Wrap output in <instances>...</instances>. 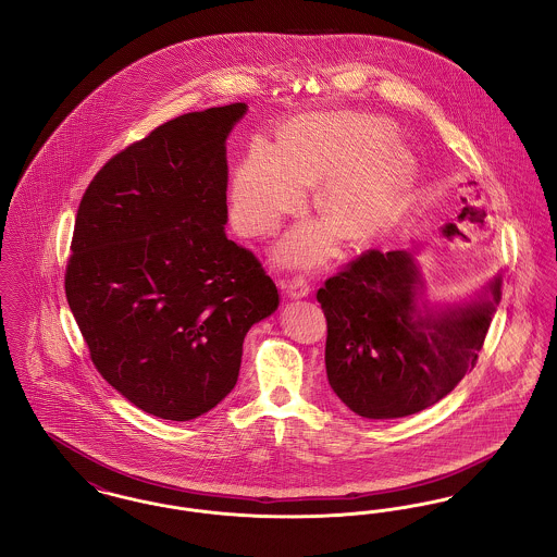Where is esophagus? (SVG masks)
I'll list each match as a JSON object with an SVG mask.
<instances>
[{"label": "esophagus", "mask_w": 557, "mask_h": 557, "mask_svg": "<svg viewBox=\"0 0 557 557\" xmlns=\"http://www.w3.org/2000/svg\"><path fill=\"white\" fill-rule=\"evenodd\" d=\"M282 288L286 290L290 298H305V296L311 294V284H309V280L305 275L292 277V280L282 284Z\"/></svg>", "instance_id": "1"}]
</instances>
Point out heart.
Instances as JSON below:
<instances>
[{"label":"heart","mask_w":557,"mask_h":557,"mask_svg":"<svg viewBox=\"0 0 557 557\" xmlns=\"http://www.w3.org/2000/svg\"><path fill=\"white\" fill-rule=\"evenodd\" d=\"M384 125L359 114L294 119L280 144L255 139L232 180V221L246 236H267L298 211L307 186L321 183L318 211L352 244L382 236L397 219L405 173L382 146ZM332 248V232L305 225L282 242L292 263H315Z\"/></svg>","instance_id":"obj_1"}]
</instances>
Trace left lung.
<instances>
[{"mask_svg":"<svg viewBox=\"0 0 557 557\" xmlns=\"http://www.w3.org/2000/svg\"><path fill=\"white\" fill-rule=\"evenodd\" d=\"M325 371L350 411L395 420L447 397L474 370L502 300L497 275L472 302L436 307L407 250H368L325 280Z\"/></svg>","mask_w":557,"mask_h":557,"instance_id":"8db88e82","label":"left lung"}]
</instances>
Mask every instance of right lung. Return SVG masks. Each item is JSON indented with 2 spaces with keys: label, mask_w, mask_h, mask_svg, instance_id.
<instances>
[{
  "label": "right lung",
  "mask_w": 557,
  "mask_h": 557,
  "mask_svg": "<svg viewBox=\"0 0 557 557\" xmlns=\"http://www.w3.org/2000/svg\"><path fill=\"white\" fill-rule=\"evenodd\" d=\"M246 104L157 127L81 198L66 300L96 370L141 411L187 422L232 393L246 332L280 294L225 236V139Z\"/></svg>",
  "instance_id": "right-lung-1"
}]
</instances>
